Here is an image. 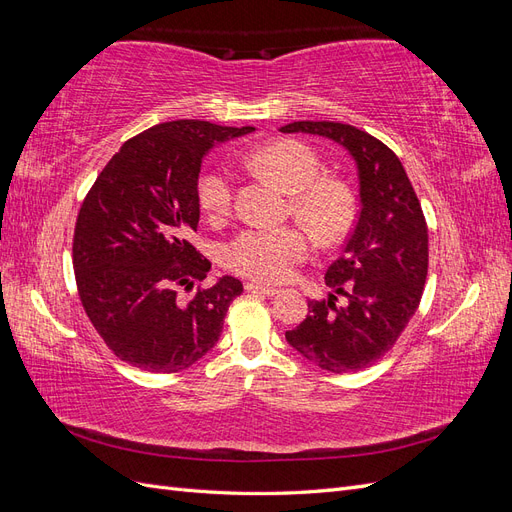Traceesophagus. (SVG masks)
Listing matches in <instances>:
<instances>
[{
  "label": "esophagus",
  "instance_id": "1",
  "mask_svg": "<svg viewBox=\"0 0 512 512\" xmlns=\"http://www.w3.org/2000/svg\"><path fill=\"white\" fill-rule=\"evenodd\" d=\"M245 290L247 292H256V294H262V297H275L277 292V288H273V286H265V284H258V282H247L245 284Z\"/></svg>",
  "mask_w": 512,
  "mask_h": 512
}]
</instances>
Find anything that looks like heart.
Listing matches in <instances>:
<instances>
[{
  "label": "heart",
  "instance_id": "b5f03b06",
  "mask_svg": "<svg viewBox=\"0 0 512 512\" xmlns=\"http://www.w3.org/2000/svg\"><path fill=\"white\" fill-rule=\"evenodd\" d=\"M245 164L280 181L292 192V213L322 241H335L352 218V200L344 183L322 175L320 158L307 145L282 138L247 153ZM196 196L211 220H224L235 203V175L211 164L196 181ZM314 252V235L301 224L252 226L241 230L224 250V265L258 282H284Z\"/></svg>",
  "mask_w": 512,
  "mask_h": 512
}]
</instances>
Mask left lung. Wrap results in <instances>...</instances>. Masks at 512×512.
<instances>
[{
  "mask_svg": "<svg viewBox=\"0 0 512 512\" xmlns=\"http://www.w3.org/2000/svg\"><path fill=\"white\" fill-rule=\"evenodd\" d=\"M280 130L344 145L361 183L359 218L324 275L333 294L307 301V318L286 339L320 369L363 371L395 346L421 303L429 267L421 203L404 164L376 136L339 121H294ZM339 296L347 301L339 304Z\"/></svg>",
  "mask_w": 512,
  "mask_h": 512,
  "instance_id": "8db88e82",
  "label": "left lung"
}]
</instances>
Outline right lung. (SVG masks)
<instances>
[{
  "label": "right lung",
  "mask_w": 512,
  "mask_h": 512,
  "mask_svg": "<svg viewBox=\"0 0 512 512\" xmlns=\"http://www.w3.org/2000/svg\"><path fill=\"white\" fill-rule=\"evenodd\" d=\"M252 126L158 123L121 145L87 192L74 226L72 265L87 318L115 356L151 374H177L220 339L235 277L203 282L211 262L190 243L205 153Z\"/></svg>",
  "instance_id": "right-lung-1"
}]
</instances>
